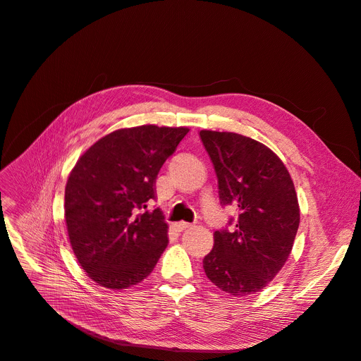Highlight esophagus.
Returning a JSON list of instances; mask_svg holds the SVG:
<instances>
[{
    "mask_svg": "<svg viewBox=\"0 0 361 361\" xmlns=\"http://www.w3.org/2000/svg\"><path fill=\"white\" fill-rule=\"evenodd\" d=\"M191 225L190 223H186V221H179V223H176L175 225V229L178 231V232H183V231H186L188 228H190Z\"/></svg>",
    "mask_w": 361,
    "mask_h": 361,
    "instance_id": "34e87169",
    "label": "esophagus"
}]
</instances>
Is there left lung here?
Returning a JSON list of instances; mask_svg holds the SVG:
<instances>
[{
    "label": "left lung",
    "mask_w": 361,
    "mask_h": 361,
    "mask_svg": "<svg viewBox=\"0 0 361 361\" xmlns=\"http://www.w3.org/2000/svg\"><path fill=\"white\" fill-rule=\"evenodd\" d=\"M200 136L216 170L220 204L238 210L229 228L214 232L204 271L233 297L259 293L294 245L300 225L294 182L282 160L260 142L232 132L201 130Z\"/></svg>",
    "instance_id": "8db88e82"
}]
</instances>
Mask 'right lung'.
I'll list each match as a JSON object with an SVG mask.
<instances>
[{
	"label": "right lung",
	"instance_id": "right-lung-1",
	"mask_svg": "<svg viewBox=\"0 0 361 361\" xmlns=\"http://www.w3.org/2000/svg\"><path fill=\"white\" fill-rule=\"evenodd\" d=\"M188 128L118 129L85 151L67 179L64 217L82 269L104 288L126 289L152 271L167 247L156 179Z\"/></svg>",
	"mask_w": 361,
	"mask_h": 361
}]
</instances>
